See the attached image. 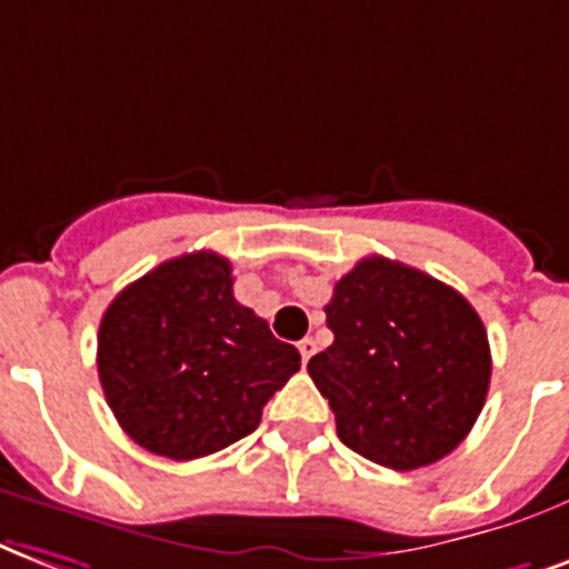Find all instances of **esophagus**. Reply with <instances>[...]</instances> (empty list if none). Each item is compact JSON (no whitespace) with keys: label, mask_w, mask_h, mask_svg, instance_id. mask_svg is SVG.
Returning <instances> with one entry per match:
<instances>
[{"label":"esophagus","mask_w":569,"mask_h":569,"mask_svg":"<svg viewBox=\"0 0 569 569\" xmlns=\"http://www.w3.org/2000/svg\"><path fill=\"white\" fill-rule=\"evenodd\" d=\"M315 350H317L315 338H302V341H299V356H302V362H308V359L315 356Z\"/></svg>","instance_id":"obj_1"}]
</instances>
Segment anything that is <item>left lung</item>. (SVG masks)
<instances>
[{
  "mask_svg": "<svg viewBox=\"0 0 569 569\" xmlns=\"http://www.w3.org/2000/svg\"><path fill=\"white\" fill-rule=\"evenodd\" d=\"M335 341L308 373L347 448L398 472L463 442L490 389V341L463 293L407 263L362 258L326 306Z\"/></svg>",
  "mask_w": 569,
  "mask_h": 569,
  "instance_id": "1",
  "label": "left lung"
}]
</instances>
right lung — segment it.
<instances>
[{"label":"right lung","mask_w":569,"mask_h":569,"mask_svg":"<svg viewBox=\"0 0 569 569\" xmlns=\"http://www.w3.org/2000/svg\"><path fill=\"white\" fill-rule=\"evenodd\" d=\"M106 403L136 445L196 460L243 439L299 353L234 299L231 263L192 252L118 293L97 335Z\"/></svg>","instance_id":"add662e5"}]
</instances>
